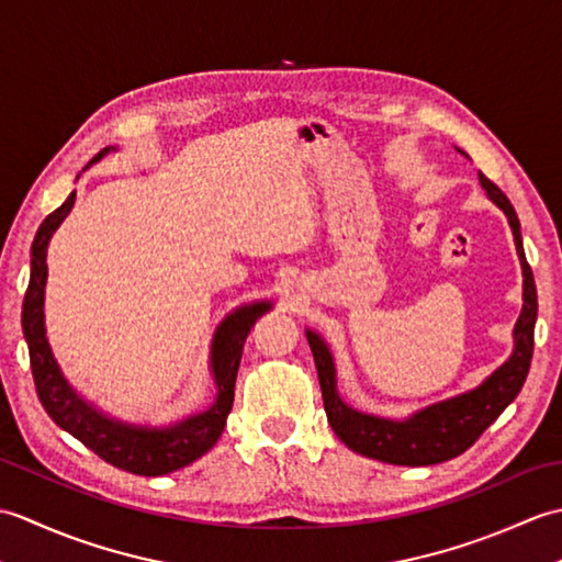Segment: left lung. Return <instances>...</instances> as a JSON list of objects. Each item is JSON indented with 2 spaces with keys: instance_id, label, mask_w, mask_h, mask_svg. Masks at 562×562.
Here are the masks:
<instances>
[{
  "instance_id": "obj_1",
  "label": "left lung",
  "mask_w": 562,
  "mask_h": 562,
  "mask_svg": "<svg viewBox=\"0 0 562 562\" xmlns=\"http://www.w3.org/2000/svg\"><path fill=\"white\" fill-rule=\"evenodd\" d=\"M481 186L487 198L507 214L512 234H515L517 254L524 270V308L515 326V352L509 360L487 376L479 389L461 393L457 398L441 401L429 408L415 413L405 423L384 420V417L364 415L348 408L336 391V369H333L330 352L326 342L316 333L308 330V348L314 352L321 396L328 423L345 445L362 457L396 463V465H432L459 457L469 447L475 445L487 427H491L499 413L517 398L524 381H527L531 355H533V326L539 300H536L533 272L524 256L521 232L517 212L512 207L507 195L499 190L491 178L481 173Z\"/></svg>"
}]
</instances>
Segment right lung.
<instances>
[{
  "label": "right lung",
  "instance_id": "1",
  "mask_svg": "<svg viewBox=\"0 0 562 562\" xmlns=\"http://www.w3.org/2000/svg\"><path fill=\"white\" fill-rule=\"evenodd\" d=\"M109 149L99 151L89 164L99 161ZM77 193H71L63 205L47 214L43 224L35 232L31 246V280L26 296H23L21 308V326L23 336L29 342L31 372L35 381V393L43 403V408L53 420L75 435L83 447H89L93 453H99L103 461L113 463L115 469L135 473V475H164L183 469L193 463L202 453L214 447L220 439L226 415L232 413L234 405V386L236 372L241 364L244 342L250 328L262 312H268L270 304H250L238 308L236 314L226 316L224 324L214 333L212 342V372L217 381V401L212 408L188 417L166 429H145L130 427L123 423H113L109 417L99 415L89 408L75 391L69 389L67 381L59 374V367L53 360L50 345L45 340V321H43V294H45V278H47V241L53 232L75 205Z\"/></svg>",
  "mask_w": 562,
  "mask_h": 562
}]
</instances>
